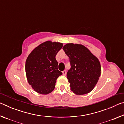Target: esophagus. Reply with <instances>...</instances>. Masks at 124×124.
<instances>
[{"mask_svg":"<svg viewBox=\"0 0 124 124\" xmlns=\"http://www.w3.org/2000/svg\"><path fill=\"white\" fill-rule=\"evenodd\" d=\"M62 73H63V75H66V74H67V71L66 70H63L62 72Z\"/></svg>","mask_w":124,"mask_h":124,"instance_id":"1","label":"esophagus"}]
</instances>
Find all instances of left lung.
Returning <instances> with one entry per match:
<instances>
[{"mask_svg":"<svg viewBox=\"0 0 124 124\" xmlns=\"http://www.w3.org/2000/svg\"><path fill=\"white\" fill-rule=\"evenodd\" d=\"M63 50L70 58L71 65L67 74L70 90L77 95L89 93L100 77L99 60L81 44L68 43L63 47Z\"/></svg>","mask_w":124,"mask_h":124,"instance_id":"left-lung-1","label":"left lung"}]
</instances>
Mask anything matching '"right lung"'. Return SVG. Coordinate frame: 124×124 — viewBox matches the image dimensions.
<instances>
[{"label": "right lung", "mask_w": 124, "mask_h": 124, "mask_svg": "<svg viewBox=\"0 0 124 124\" xmlns=\"http://www.w3.org/2000/svg\"><path fill=\"white\" fill-rule=\"evenodd\" d=\"M63 46L58 42L47 41L31 52L26 61L27 81L34 91L42 95L50 93L62 73L58 70L56 56Z\"/></svg>", "instance_id": "1"}]
</instances>
